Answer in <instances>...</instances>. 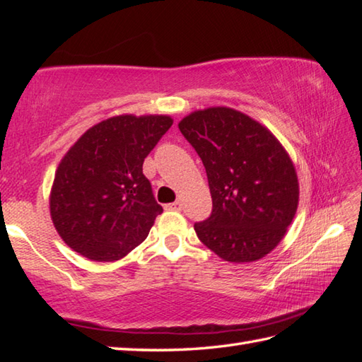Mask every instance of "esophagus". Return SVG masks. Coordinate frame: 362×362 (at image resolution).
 <instances>
[{
  "mask_svg": "<svg viewBox=\"0 0 362 362\" xmlns=\"http://www.w3.org/2000/svg\"><path fill=\"white\" fill-rule=\"evenodd\" d=\"M169 210H175V211H180L182 209H183V204L180 202V201H175V202H173V204H169V205H166Z\"/></svg>",
  "mask_w": 362,
  "mask_h": 362,
  "instance_id": "34e87169",
  "label": "esophagus"
}]
</instances>
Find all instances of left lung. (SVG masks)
Instances as JSON below:
<instances>
[{"label": "left lung", "mask_w": 362, "mask_h": 362, "mask_svg": "<svg viewBox=\"0 0 362 362\" xmlns=\"http://www.w3.org/2000/svg\"><path fill=\"white\" fill-rule=\"evenodd\" d=\"M179 129L205 166L211 216L194 224L206 247L230 263H252L286 235L298 205L289 153L266 126L230 107L187 115Z\"/></svg>", "instance_id": "left-lung-1"}]
</instances>
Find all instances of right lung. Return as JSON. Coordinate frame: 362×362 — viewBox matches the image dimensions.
Here are the masks:
<instances>
[{
  "label": "right lung",
  "mask_w": 362,
  "mask_h": 362,
  "mask_svg": "<svg viewBox=\"0 0 362 362\" xmlns=\"http://www.w3.org/2000/svg\"><path fill=\"white\" fill-rule=\"evenodd\" d=\"M168 115H118L98 122L60 160L49 213L68 247L117 261L140 245L163 211L143 161L173 126Z\"/></svg>",
  "instance_id": "add662e5"
}]
</instances>
